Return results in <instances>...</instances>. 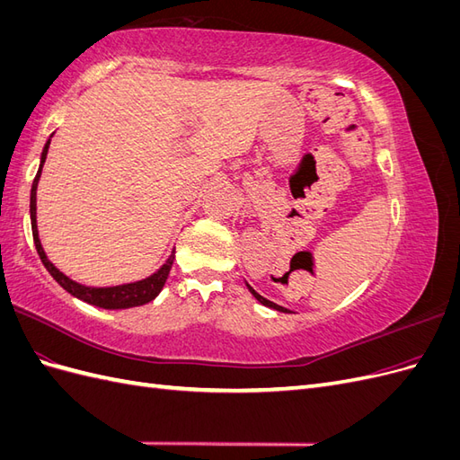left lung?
<instances>
[{
  "label": "left lung",
  "mask_w": 460,
  "mask_h": 460,
  "mask_svg": "<svg viewBox=\"0 0 460 460\" xmlns=\"http://www.w3.org/2000/svg\"><path fill=\"white\" fill-rule=\"evenodd\" d=\"M247 288H249V291H252V294L255 296V299H257V301H261L262 305H267V307H270V309H276V311H280V313H288V309L280 307V305H276V303H272V301H269V299H264L262 296H259L257 291H255L252 286H247Z\"/></svg>",
  "instance_id": "obj_1"
}]
</instances>
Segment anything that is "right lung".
I'll return each instance as SVG.
<instances>
[{
	"label": "right lung",
	"instance_id": "add662e5",
	"mask_svg": "<svg viewBox=\"0 0 460 460\" xmlns=\"http://www.w3.org/2000/svg\"><path fill=\"white\" fill-rule=\"evenodd\" d=\"M48 149H49V142L46 144L44 151H41V163H40L38 174H36L34 182H32L31 220H32V235H34L36 252H38L41 262H44V267L48 269V272L53 276V280L58 282L63 289H66L71 296H75L82 301H86L90 305H95V307H102V309L140 307V305H146V303L155 299L161 294L166 278H169V272L172 269L174 252L169 257V261H166L155 274L146 278V280L134 282V284H124V286H115V288H86V286H80V284L73 282L71 278H66L63 272H59L49 262V259L44 253V249H41V243H40V238H38V228H36V188H38V180H40V174H41V166H44V163H46Z\"/></svg>",
	"mask_w": 460,
	"mask_h": 460
}]
</instances>
